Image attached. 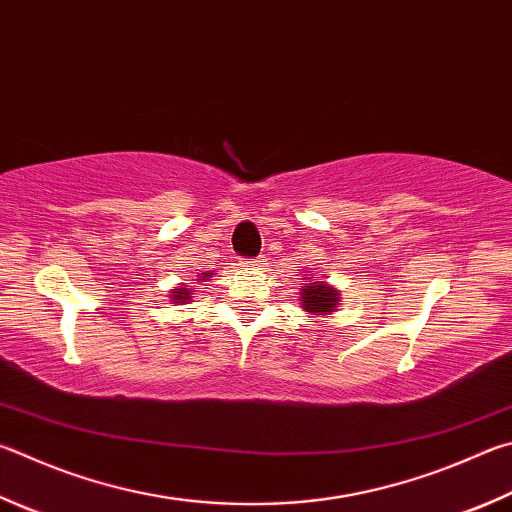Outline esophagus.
<instances>
[{
  "mask_svg": "<svg viewBox=\"0 0 512 512\" xmlns=\"http://www.w3.org/2000/svg\"><path fill=\"white\" fill-rule=\"evenodd\" d=\"M259 262H262V259H259V257H257V259H255V262H244V264L248 266V264H259Z\"/></svg>",
  "mask_w": 512,
  "mask_h": 512,
  "instance_id": "esophagus-1",
  "label": "esophagus"
}]
</instances>
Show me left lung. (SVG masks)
I'll return each instance as SVG.
<instances>
[{
	"instance_id": "1",
	"label": "left lung",
	"mask_w": 512,
	"mask_h": 512,
	"mask_svg": "<svg viewBox=\"0 0 512 512\" xmlns=\"http://www.w3.org/2000/svg\"><path fill=\"white\" fill-rule=\"evenodd\" d=\"M338 304V291H333L331 286L322 282H311L309 286L302 288V306L306 311L327 315L336 311Z\"/></svg>"
}]
</instances>
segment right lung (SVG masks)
Masks as SVG:
<instances>
[{"label": "right lung", "instance_id": "1", "mask_svg": "<svg viewBox=\"0 0 512 512\" xmlns=\"http://www.w3.org/2000/svg\"><path fill=\"white\" fill-rule=\"evenodd\" d=\"M206 277H210V273H203V280H206ZM172 297H174L172 302H188L190 300V288H185V286L172 288Z\"/></svg>", "mask_w": 512, "mask_h": 512}]
</instances>
